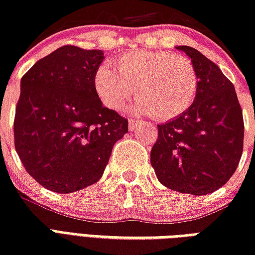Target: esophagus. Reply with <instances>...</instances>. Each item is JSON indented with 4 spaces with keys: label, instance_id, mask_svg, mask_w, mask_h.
<instances>
[{
    "label": "esophagus",
    "instance_id": "obj_1",
    "mask_svg": "<svg viewBox=\"0 0 255 255\" xmlns=\"http://www.w3.org/2000/svg\"><path fill=\"white\" fill-rule=\"evenodd\" d=\"M140 122L139 120H135V119H129V123H128V128H129V131H133L135 128H137V126H140Z\"/></svg>",
    "mask_w": 255,
    "mask_h": 255
}]
</instances>
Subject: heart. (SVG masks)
I'll use <instances>...</instances> for the list:
<instances>
[{
	"instance_id": "1",
	"label": "heart",
	"mask_w": 255,
	"mask_h": 255,
	"mask_svg": "<svg viewBox=\"0 0 255 255\" xmlns=\"http://www.w3.org/2000/svg\"><path fill=\"white\" fill-rule=\"evenodd\" d=\"M116 69L102 63L94 87L106 107L123 108L135 94L132 111L169 120L185 114L198 91V73L189 58L163 50H132L115 61Z\"/></svg>"
}]
</instances>
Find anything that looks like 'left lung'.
Wrapping results in <instances>:
<instances>
[{
    "instance_id": "left-lung-1",
    "label": "left lung",
    "mask_w": 255,
    "mask_h": 255,
    "mask_svg": "<svg viewBox=\"0 0 255 255\" xmlns=\"http://www.w3.org/2000/svg\"><path fill=\"white\" fill-rule=\"evenodd\" d=\"M193 62L198 91L192 107L159 124L151 164L164 186L180 193L220 189L236 172L244 149V118L233 83L198 50L177 46Z\"/></svg>"
}]
</instances>
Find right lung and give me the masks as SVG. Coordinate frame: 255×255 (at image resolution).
<instances>
[{
  "instance_id": "add662e5",
  "label": "right lung",
  "mask_w": 255,
  "mask_h": 255,
  "mask_svg": "<svg viewBox=\"0 0 255 255\" xmlns=\"http://www.w3.org/2000/svg\"><path fill=\"white\" fill-rule=\"evenodd\" d=\"M102 50L62 46L22 77L14 145L27 173L57 193L95 184L128 120L104 107L94 87Z\"/></svg>"
}]
</instances>
